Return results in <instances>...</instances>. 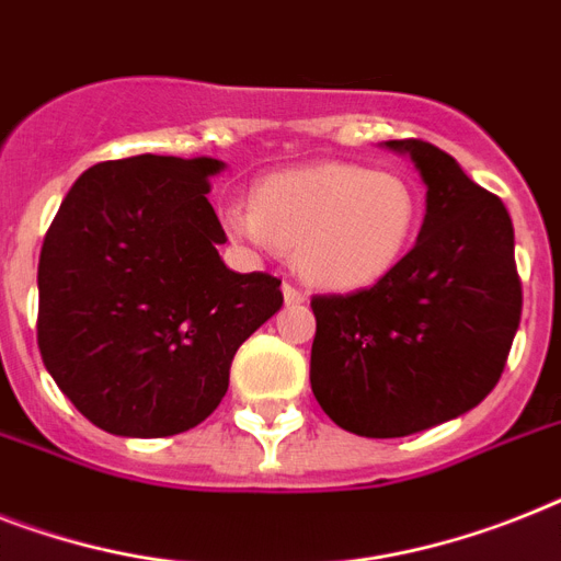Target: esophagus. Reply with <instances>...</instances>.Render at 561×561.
<instances>
[{
	"label": "esophagus",
	"instance_id": "obj_1",
	"mask_svg": "<svg viewBox=\"0 0 561 561\" xmlns=\"http://www.w3.org/2000/svg\"><path fill=\"white\" fill-rule=\"evenodd\" d=\"M282 294H285V302H288V305H305V302H308V294H305L302 288H296L294 282H285V285H282Z\"/></svg>",
	"mask_w": 561,
	"mask_h": 561
}]
</instances>
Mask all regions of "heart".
Listing matches in <instances>:
<instances>
[{
    "mask_svg": "<svg viewBox=\"0 0 561 561\" xmlns=\"http://www.w3.org/2000/svg\"><path fill=\"white\" fill-rule=\"evenodd\" d=\"M421 198L407 175L359 163H317L265 178L253 207L225 209L236 239L294 250V265L328 290L383 279L412 244Z\"/></svg>",
    "mask_w": 561,
    "mask_h": 561,
    "instance_id": "heart-1",
    "label": "heart"
}]
</instances>
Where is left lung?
I'll use <instances>...</instances> for the list:
<instances>
[{
    "label": "left lung",
    "mask_w": 561,
    "mask_h": 561,
    "mask_svg": "<svg viewBox=\"0 0 561 561\" xmlns=\"http://www.w3.org/2000/svg\"><path fill=\"white\" fill-rule=\"evenodd\" d=\"M426 184L414 248L354 294L313 296L311 389L363 438H403L470 412L495 389L522 320L513 221L426 140H386Z\"/></svg>",
    "instance_id": "1"
}]
</instances>
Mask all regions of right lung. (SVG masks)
I'll use <instances>...</instances> for the list:
<instances>
[{
  "mask_svg": "<svg viewBox=\"0 0 561 561\" xmlns=\"http://www.w3.org/2000/svg\"><path fill=\"white\" fill-rule=\"evenodd\" d=\"M216 158L94 163L39 253L36 345L94 426L167 438L216 412L239 345L282 308V279L233 273L209 204Z\"/></svg>",
  "mask_w": 561,
  "mask_h": 561,
  "instance_id": "add662e5",
  "label": "right lung"
}]
</instances>
